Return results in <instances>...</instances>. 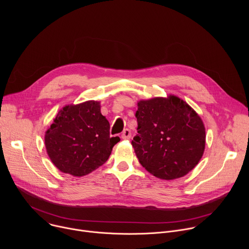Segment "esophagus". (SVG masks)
<instances>
[{
  "label": "esophagus",
  "instance_id": "34e87169",
  "mask_svg": "<svg viewBox=\"0 0 249 249\" xmlns=\"http://www.w3.org/2000/svg\"><path fill=\"white\" fill-rule=\"evenodd\" d=\"M121 138L123 140H129L131 138V131L129 129H124V131L121 134Z\"/></svg>",
  "mask_w": 249,
  "mask_h": 249
}]
</instances>
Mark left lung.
<instances>
[{
	"mask_svg": "<svg viewBox=\"0 0 249 249\" xmlns=\"http://www.w3.org/2000/svg\"><path fill=\"white\" fill-rule=\"evenodd\" d=\"M138 134L132 146L150 173L170 180L191 171L201 160L206 133L200 116L175 95L138 102Z\"/></svg>",
	"mask_w": 249,
	"mask_h": 249,
	"instance_id": "8db88e82",
	"label": "left lung"
}]
</instances>
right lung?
<instances>
[{
	"label": "right lung",
	"instance_id": "1",
	"mask_svg": "<svg viewBox=\"0 0 249 249\" xmlns=\"http://www.w3.org/2000/svg\"><path fill=\"white\" fill-rule=\"evenodd\" d=\"M109 129L99 101L66 105L45 133L47 154L60 171L87 175L108 160L120 141L119 137H110Z\"/></svg>",
	"mask_w": 249,
	"mask_h": 249
}]
</instances>
